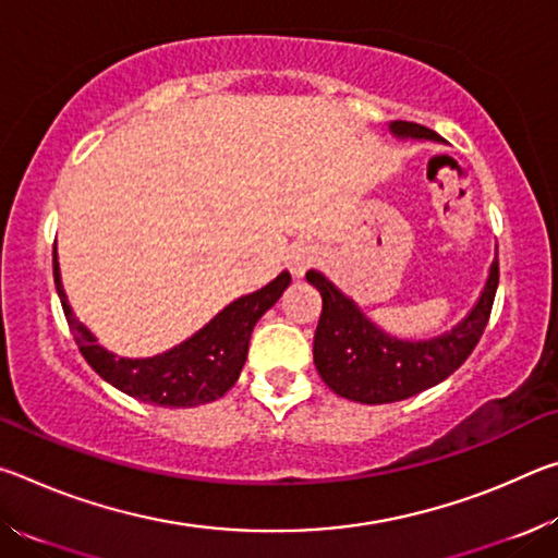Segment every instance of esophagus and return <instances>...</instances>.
<instances>
[{"label":"esophagus","mask_w":558,"mask_h":558,"mask_svg":"<svg viewBox=\"0 0 558 558\" xmlns=\"http://www.w3.org/2000/svg\"><path fill=\"white\" fill-rule=\"evenodd\" d=\"M319 258V253L313 243H298L290 251V270L295 276H305L307 268H313Z\"/></svg>","instance_id":"1"}]
</instances>
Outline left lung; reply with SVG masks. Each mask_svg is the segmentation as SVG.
Instances as JSON below:
<instances>
[{
	"mask_svg": "<svg viewBox=\"0 0 558 558\" xmlns=\"http://www.w3.org/2000/svg\"><path fill=\"white\" fill-rule=\"evenodd\" d=\"M391 130L401 137L440 140L438 132L418 122L396 120ZM307 282L323 295V315L315 332V366L335 393L359 403H391L409 399L462 366L483 337L493 313L499 282V260L489 268L487 286L475 310L452 329L430 342H401L384 335L366 319L352 300L332 282L310 270Z\"/></svg>",
	"mask_w": 558,
	"mask_h": 558,
	"instance_id": "8db88e82",
	"label": "left lung"
}]
</instances>
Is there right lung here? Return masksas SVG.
I'll use <instances>...</instances> for the list:
<instances>
[{"label": "right lung", "instance_id": "right-lung-1", "mask_svg": "<svg viewBox=\"0 0 558 558\" xmlns=\"http://www.w3.org/2000/svg\"><path fill=\"white\" fill-rule=\"evenodd\" d=\"M53 280L71 335L83 359L93 366V372L122 393L135 396L145 403L186 409V405L216 401L235 384L245 364V354H248L253 327L266 310L276 305L282 290L290 286V272H280L266 288L231 302L192 339L174 347L172 352L153 359H118L116 354H108L96 342V337L73 317L61 288L56 248Z\"/></svg>", "mask_w": 558, "mask_h": 558}]
</instances>
